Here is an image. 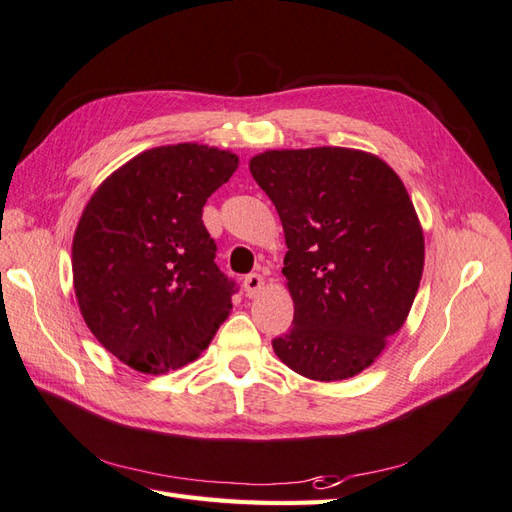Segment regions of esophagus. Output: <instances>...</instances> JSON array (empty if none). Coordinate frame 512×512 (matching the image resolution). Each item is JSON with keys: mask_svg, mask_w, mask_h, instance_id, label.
Segmentation results:
<instances>
[{"mask_svg": "<svg viewBox=\"0 0 512 512\" xmlns=\"http://www.w3.org/2000/svg\"><path fill=\"white\" fill-rule=\"evenodd\" d=\"M262 284H265V280H262V275L258 273H250L245 275L243 280V290H245V297H256V294L262 290Z\"/></svg>", "mask_w": 512, "mask_h": 512, "instance_id": "1", "label": "esophagus"}]
</instances>
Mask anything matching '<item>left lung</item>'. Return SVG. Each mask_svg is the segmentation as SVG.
<instances>
[{"label": "left lung", "mask_w": 512, "mask_h": 512, "mask_svg": "<svg viewBox=\"0 0 512 512\" xmlns=\"http://www.w3.org/2000/svg\"><path fill=\"white\" fill-rule=\"evenodd\" d=\"M284 226L292 329L273 350L297 374H361L408 318L425 265L423 228L395 170L346 147L250 160Z\"/></svg>", "instance_id": "obj_1"}]
</instances>
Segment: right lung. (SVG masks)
<instances>
[{
    "label": "right lung",
    "instance_id": "right-lung-1",
    "mask_svg": "<svg viewBox=\"0 0 512 512\" xmlns=\"http://www.w3.org/2000/svg\"><path fill=\"white\" fill-rule=\"evenodd\" d=\"M235 153L181 143L143 151L87 203L72 241L74 292L89 331L121 363L164 374L198 359L237 286L215 265L207 198Z\"/></svg>",
    "mask_w": 512,
    "mask_h": 512
}]
</instances>
